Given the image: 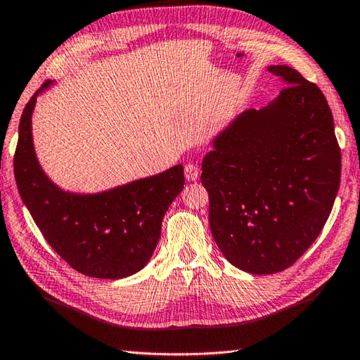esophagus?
Listing matches in <instances>:
<instances>
[{
	"mask_svg": "<svg viewBox=\"0 0 360 360\" xmlns=\"http://www.w3.org/2000/svg\"><path fill=\"white\" fill-rule=\"evenodd\" d=\"M184 176L187 181H195L200 176V168L197 165H193V163H187L184 167Z\"/></svg>",
	"mask_w": 360,
	"mask_h": 360,
	"instance_id": "esophagus-1",
	"label": "esophagus"
}]
</instances>
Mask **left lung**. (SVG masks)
<instances>
[{
    "mask_svg": "<svg viewBox=\"0 0 360 360\" xmlns=\"http://www.w3.org/2000/svg\"><path fill=\"white\" fill-rule=\"evenodd\" d=\"M285 87L212 139L202 163L212 238L231 265L271 275L318 238L338 193L341 152L324 94L297 70L268 66Z\"/></svg>",
    "mask_w": 360,
    "mask_h": 360,
    "instance_id": "obj_1",
    "label": "left lung"
}]
</instances>
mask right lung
Wrapping results in <instances>:
<instances>
[{
    "mask_svg": "<svg viewBox=\"0 0 360 360\" xmlns=\"http://www.w3.org/2000/svg\"><path fill=\"white\" fill-rule=\"evenodd\" d=\"M46 82L23 109L14 174L23 203L51 248L90 278L120 279L148 265L169 205L184 188V168L98 193L66 192L47 178L36 157L32 115Z\"/></svg>",
    "mask_w": 360,
    "mask_h": 360,
    "instance_id": "obj_1",
    "label": "right lung"
}]
</instances>
